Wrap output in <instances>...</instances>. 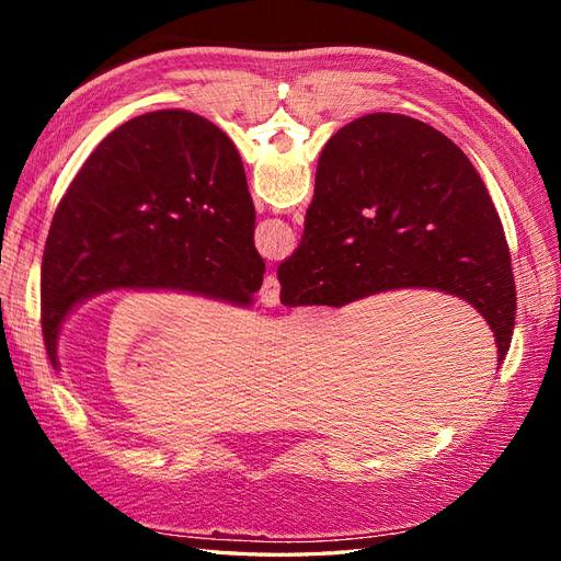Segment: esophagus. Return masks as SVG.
I'll return each mask as SVG.
<instances>
[{
	"instance_id": "esophagus-1",
	"label": "esophagus",
	"mask_w": 561,
	"mask_h": 561,
	"mask_svg": "<svg viewBox=\"0 0 561 561\" xmlns=\"http://www.w3.org/2000/svg\"><path fill=\"white\" fill-rule=\"evenodd\" d=\"M278 295H280V285L278 278L274 274H268L260 287V301L264 307H276L278 304Z\"/></svg>"
}]
</instances>
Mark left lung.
Segmentation results:
<instances>
[{
    "label": "left lung",
    "instance_id": "obj_1",
    "mask_svg": "<svg viewBox=\"0 0 561 561\" xmlns=\"http://www.w3.org/2000/svg\"><path fill=\"white\" fill-rule=\"evenodd\" d=\"M227 133L184 110L135 116L95 147L58 203L42 260V332L110 290H175L250 307L264 260Z\"/></svg>",
    "mask_w": 561,
    "mask_h": 561
}]
</instances>
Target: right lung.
<instances>
[{"label":"right lung","mask_w":561,"mask_h":561,"mask_svg":"<svg viewBox=\"0 0 561 561\" xmlns=\"http://www.w3.org/2000/svg\"><path fill=\"white\" fill-rule=\"evenodd\" d=\"M285 307H344L402 287L472 304L496 336L515 330V278L482 178L447 135L377 112L325 145L301 243L278 266Z\"/></svg>","instance_id":"obj_1"}]
</instances>
